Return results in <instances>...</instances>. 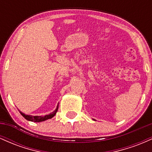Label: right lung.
<instances>
[{
    "label": "right lung",
    "mask_w": 152,
    "mask_h": 152,
    "mask_svg": "<svg viewBox=\"0 0 152 152\" xmlns=\"http://www.w3.org/2000/svg\"><path fill=\"white\" fill-rule=\"evenodd\" d=\"M58 105L57 106L56 109L54 111H53L52 113H50V114H48V115H46V116H31V115H27V114H25L24 113H22L21 111H19V112H20V114L22 115L23 116L24 118H26V120H28V121H34V122H41V121H46L47 119H49V118H53L54 116H55L56 114L57 111H58Z\"/></svg>",
    "instance_id": "right-lung-1"
}]
</instances>
